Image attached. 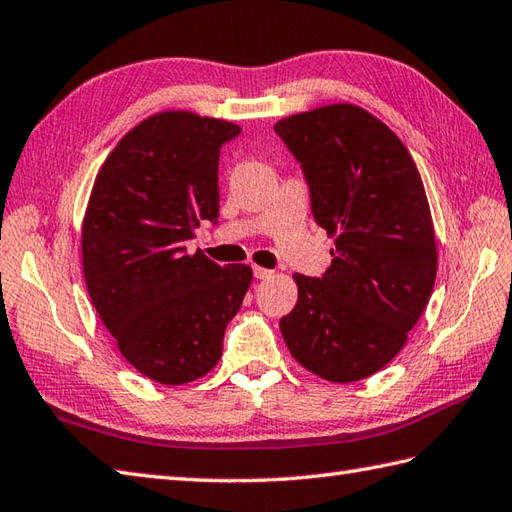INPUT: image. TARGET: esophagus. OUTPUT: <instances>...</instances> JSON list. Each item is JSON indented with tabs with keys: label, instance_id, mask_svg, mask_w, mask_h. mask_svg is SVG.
Segmentation results:
<instances>
[{
	"label": "esophagus",
	"instance_id": "obj_1",
	"mask_svg": "<svg viewBox=\"0 0 512 512\" xmlns=\"http://www.w3.org/2000/svg\"><path fill=\"white\" fill-rule=\"evenodd\" d=\"M253 275H255V279H270L275 273L268 268H262V266H253Z\"/></svg>",
	"mask_w": 512,
	"mask_h": 512
}]
</instances>
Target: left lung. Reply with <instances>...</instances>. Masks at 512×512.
Wrapping results in <instances>:
<instances>
[{"mask_svg": "<svg viewBox=\"0 0 512 512\" xmlns=\"http://www.w3.org/2000/svg\"><path fill=\"white\" fill-rule=\"evenodd\" d=\"M275 132L301 162L314 222L334 237L323 277L292 275L299 299L281 334L312 374L363 380L402 350L436 284L418 167L383 121L350 103L288 116Z\"/></svg>", "mask_w": 512, "mask_h": 512, "instance_id": "8db88e82", "label": "left lung"}]
</instances>
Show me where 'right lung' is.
Instances as JSON below:
<instances>
[{"label":"right lung","mask_w":512,"mask_h":512,"mask_svg":"<svg viewBox=\"0 0 512 512\" xmlns=\"http://www.w3.org/2000/svg\"><path fill=\"white\" fill-rule=\"evenodd\" d=\"M242 127L193 112L138 123L94 180L81 253L90 299L118 350L160 385L209 374L253 270L187 253L202 220L217 222L220 149Z\"/></svg>","instance_id":"right-lung-1"}]
</instances>
